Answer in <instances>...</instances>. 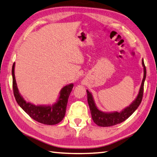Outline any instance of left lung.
<instances>
[{"mask_svg": "<svg viewBox=\"0 0 157 157\" xmlns=\"http://www.w3.org/2000/svg\"><path fill=\"white\" fill-rule=\"evenodd\" d=\"M142 65L144 66V78L142 82L141 87L139 92V94L137 95L136 100L131 104L129 107H127L125 109H124L121 113H104L99 110L96 105H95L94 101L93 100L92 95L89 93L88 90H87V101L89 105V108L91 110V117L94 122L98 124V126L100 127H110L116 125L117 124L123 122L127 120L131 115H132L134 112L136 111L140 104H141L143 98V93H144V81L146 76V66L142 59Z\"/></svg>", "mask_w": 157, "mask_h": 157, "instance_id": "left-lung-1", "label": "left lung"}]
</instances>
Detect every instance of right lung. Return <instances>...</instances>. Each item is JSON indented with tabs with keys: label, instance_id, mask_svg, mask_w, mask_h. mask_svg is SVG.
I'll return each mask as SVG.
<instances>
[{
	"label": "right lung",
	"instance_id": "1",
	"mask_svg": "<svg viewBox=\"0 0 157 157\" xmlns=\"http://www.w3.org/2000/svg\"><path fill=\"white\" fill-rule=\"evenodd\" d=\"M15 63L12 67L13 90L16 101L20 106L34 120L44 124H56L62 121L65 116L68 100L70 92L74 87L70 84L63 87L60 91V96L57 103L52 106H36L30 103H27L19 94L14 74Z\"/></svg>",
	"mask_w": 157,
	"mask_h": 157
}]
</instances>
